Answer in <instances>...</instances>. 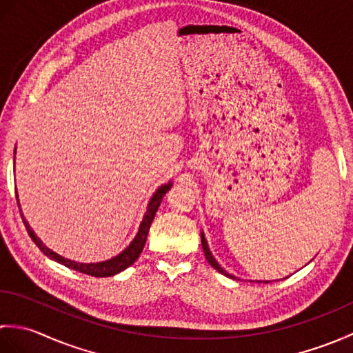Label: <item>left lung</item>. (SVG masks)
Returning <instances> with one entry per match:
<instances>
[{"instance_id":"obj_1","label":"left lung","mask_w":353,"mask_h":353,"mask_svg":"<svg viewBox=\"0 0 353 353\" xmlns=\"http://www.w3.org/2000/svg\"><path fill=\"white\" fill-rule=\"evenodd\" d=\"M201 247H203V252H205V256H206V259H208V262H209V264H211L215 270H216V272H219V273H221V274H224V276H228V277H230V279H235V277L234 276H232V274H229L228 272H226V270H223L221 267H220V264H219V262H216L215 261V258L212 256V253H211V250H209V247H208V243H206V238H205V235L203 234H201ZM256 282H261V281H256ZM265 283H268V281L265 282Z\"/></svg>"}]
</instances>
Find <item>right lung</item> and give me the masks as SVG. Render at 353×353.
I'll return each instance as SVG.
<instances>
[{"label": "right lung", "instance_id": "1", "mask_svg": "<svg viewBox=\"0 0 353 353\" xmlns=\"http://www.w3.org/2000/svg\"><path fill=\"white\" fill-rule=\"evenodd\" d=\"M170 188H171V183L162 185L161 188L153 194V197H152V200H150V203H148L147 212L144 215V219H142V223H141V226H139L138 234H137V236H134L133 241L129 244V247H127L125 250H123L121 253H119L118 256L112 258L109 261L95 262V264H80V262H74L71 259H66V258L61 256V254H57V253H54L52 250H50L48 247H45L42 244L41 239L34 235V232L32 230V228H30V224L26 221L24 215H22L21 208H19L18 196H17V200H18V208H19V212H21V216H22V221H24V224H26V229L28 232V235H30V238L33 239V243L37 247H39L41 252L43 254H47L48 258L54 259L56 262H59V264H62L65 267L76 270V272L85 273V274H89V276H95V277H108V276H114V274H117L119 272H123V270H125L127 267H130L133 262L139 258V254L142 253V249H144V245H145V239H147V235H148L150 226H152V221H153L154 215H156V211H157V209H159L161 201H162L163 196H165V194H167V191ZM14 194H17V191H14Z\"/></svg>", "mask_w": 353, "mask_h": 353}]
</instances>
